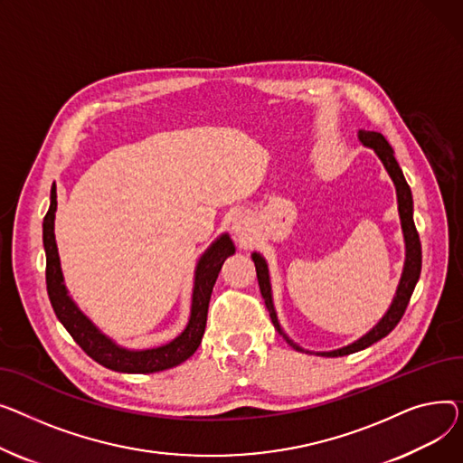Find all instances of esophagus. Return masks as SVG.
I'll return each instance as SVG.
<instances>
[{
    "mask_svg": "<svg viewBox=\"0 0 463 463\" xmlns=\"http://www.w3.org/2000/svg\"><path fill=\"white\" fill-rule=\"evenodd\" d=\"M235 232H241V230H239V228H237V226H235Z\"/></svg>",
    "mask_w": 463,
    "mask_h": 463,
    "instance_id": "obj_1",
    "label": "esophagus"
}]
</instances>
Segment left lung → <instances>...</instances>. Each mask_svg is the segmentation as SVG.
Masks as SVG:
<instances>
[{
  "label": "left lung",
  "mask_w": 463,
  "mask_h": 463,
  "mask_svg": "<svg viewBox=\"0 0 463 463\" xmlns=\"http://www.w3.org/2000/svg\"><path fill=\"white\" fill-rule=\"evenodd\" d=\"M359 140L372 147L377 156L383 160V165L389 172V175L392 177L394 184H396V194H398V211H400V219H402V230H403V237H405V267H403V273H402V280H400V286H398V291H396V297L394 301L389 308V312L383 316V319L379 321L375 327L364 335L361 340L353 342L351 345H345L342 349H336V351H327V353H317V355L321 357H344V355H349V353H355V351H361L375 342H379L382 338H385L396 325L398 321L402 319L407 305H410V298L413 295V289L417 286V280L420 277V267H422V249H420V237H419V232L415 228V221H413V196H411V188L410 184H407L398 162L394 158V151L392 147L389 146V142L385 140V136L382 132H373V130H361L359 132ZM252 261L256 265V275H258V284H260V291H261V297L265 298V307L270 314V319H273V325L275 329L282 333L280 325H279V319H277V314H275V307H273V297H270V284H269V270H267V263L265 260L260 256V254H252ZM286 336V335H284ZM288 340V336H286ZM293 347H297L291 340H288ZM298 349V347H297Z\"/></svg>",
  "instance_id": "8db88e82"
}]
</instances>
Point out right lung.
Wrapping results in <instances>:
<instances>
[{"label": "right lung", "mask_w": 463, "mask_h": 463, "mask_svg": "<svg viewBox=\"0 0 463 463\" xmlns=\"http://www.w3.org/2000/svg\"><path fill=\"white\" fill-rule=\"evenodd\" d=\"M56 207L58 196L56 186H53L50 194V209L43 222V242L46 252V291L53 312H56L58 319L63 323V327L69 331L74 342L99 364L114 372L125 373H153L160 370H168L184 363L190 355H194V351L202 344V336L205 333L207 308L211 301L213 286L216 279H219L226 258L235 252L232 239L228 235L216 239L211 244V249L200 258L196 267L193 310H190L186 329L166 345L144 351H128L118 347L116 344H112V340H108L104 335H100L95 325L76 308V305L67 295L60 267L56 235H53Z\"/></svg>", "instance_id": "1"}]
</instances>
